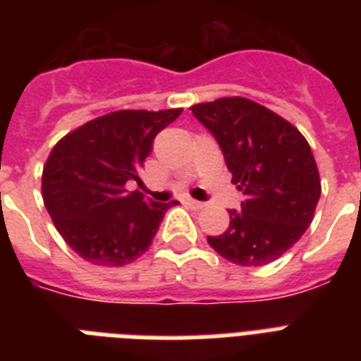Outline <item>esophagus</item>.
<instances>
[{
	"label": "esophagus",
	"instance_id": "34e87169",
	"mask_svg": "<svg viewBox=\"0 0 361 361\" xmlns=\"http://www.w3.org/2000/svg\"><path fill=\"white\" fill-rule=\"evenodd\" d=\"M185 204L189 206V208L192 209H202L206 204L204 202H198V200H195V198H185Z\"/></svg>",
	"mask_w": 361,
	"mask_h": 361
}]
</instances>
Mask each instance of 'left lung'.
Listing matches in <instances>:
<instances>
[{"label":"left lung","mask_w":361,"mask_h":361,"mask_svg":"<svg viewBox=\"0 0 361 361\" xmlns=\"http://www.w3.org/2000/svg\"><path fill=\"white\" fill-rule=\"evenodd\" d=\"M217 138L232 183L243 191L241 212L208 243L238 266H264L285 255L307 231L320 198V176L309 142L262 104L223 97L191 106Z\"/></svg>","instance_id":"1"}]
</instances>
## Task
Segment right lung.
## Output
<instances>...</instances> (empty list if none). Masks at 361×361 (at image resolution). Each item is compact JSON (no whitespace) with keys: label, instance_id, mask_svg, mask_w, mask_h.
<instances>
[{"label":"right lung","instance_id":"add662e5","mask_svg":"<svg viewBox=\"0 0 361 361\" xmlns=\"http://www.w3.org/2000/svg\"><path fill=\"white\" fill-rule=\"evenodd\" d=\"M118 110L76 127L52 147L42 169V200L56 231L95 266H125L149 249L170 206L152 202L125 183L140 181L159 130L181 114Z\"/></svg>","mask_w":361,"mask_h":361}]
</instances>
